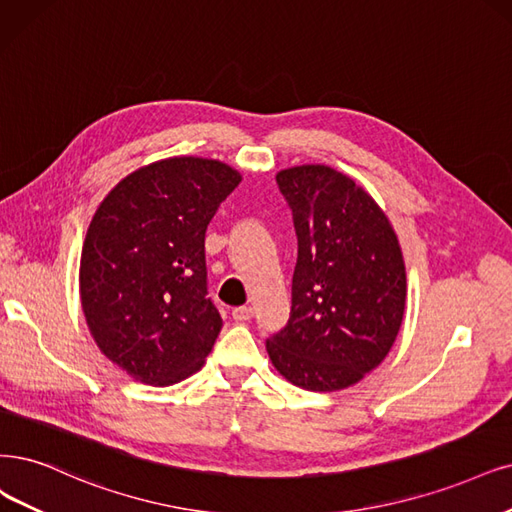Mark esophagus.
Wrapping results in <instances>:
<instances>
[{
    "label": "esophagus",
    "mask_w": 512,
    "mask_h": 512,
    "mask_svg": "<svg viewBox=\"0 0 512 512\" xmlns=\"http://www.w3.org/2000/svg\"><path fill=\"white\" fill-rule=\"evenodd\" d=\"M232 318L236 320V323H246V320L253 318V308H251V306L234 308V310H232Z\"/></svg>",
    "instance_id": "obj_1"
}]
</instances>
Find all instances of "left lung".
<instances>
[{
    "label": "left lung",
    "mask_w": 512,
    "mask_h": 512,
    "mask_svg": "<svg viewBox=\"0 0 512 512\" xmlns=\"http://www.w3.org/2000/svg\"><path fill=\"white\" fill-rule=\"evenodd\" d=\"M297 234L291 316L268 342L291 384L344 390L380 365L399 335L407 276L399 238L377 202L325 164L280 170Z\"/></svg>",
    "instance_id": "obj_1"
}]
</instances>
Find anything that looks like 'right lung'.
<instances>
[{
	"mask_svg": "<svg viewBox=\"0 0 512 512\" xmlns=\"http://www.w3.org/2000/svg\"><path fill=\"white\" fill-rule=\"evenodd\" d=\"M219 160L166 158L124 177L94 213L80 297L113 365L149 386L196 373L223 320L206 291L204 234L240 183Z\"/></svg>",
	"mask_w": 512,
	"mask_h": 512,
	"instance_id": "add662e5",
	"label": "right lung"
}]
</instances>
